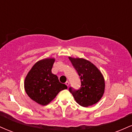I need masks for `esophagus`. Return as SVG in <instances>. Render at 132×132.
Listing matches in <instances>:
<instances>
[{
    "label": "esophagus",
    "mask_w": 132,
    "mask_h": 132,
    "mask_svg": "<svg viewBox=\"0 0 132 132\" xmlns=\"http://www.w3.org/2000/svg\"><path fill=\"white\" fill-rule=\"evenodd\" d=\"M65 84H66V85L67 86H69V82L68 81H66V82H65Z\"/></svg>",
    "instance_id": "esophagus-1"
}]
</instances>
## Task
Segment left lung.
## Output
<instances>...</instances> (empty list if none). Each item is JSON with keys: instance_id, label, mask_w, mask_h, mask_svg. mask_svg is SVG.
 <instances>
[{"instance_id": "8db88e82", "label": "left lung", "mask_w": 132, "mask_h": 132, "mask_svg": "<svg viewBox=\"0 0 132 132\" xmlns=\"http://www.w3.org/2000/svg\"><path fill=\"white\" fill-rule=\"evenodd\" d=\"M69 59L81 81L79 89H75L70 87L69 91L77 103L82 107L96 104L102 97L105 89L102 75L94 65L87 60L71 57Z\"/></svg>"}]
</instances>
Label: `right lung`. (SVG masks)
<instances>
[{
	"instance_id": "1",
	"label": "right lung",
	"mask_w": 132,
	"mask_h": 132,
	"mask_svg": "<svg viewBox=\"0 0 132 132\" xmlns=\"http://www.w3.org/2000/svg\"><path fill=\"white\" fill-rule=\"evenodd\" d=\"M54 62L53 58L38 61L25 78L24 86L27 95L40 105L48 104L61 90L68 88L51 72Z\"/></svg>"
}]
</instances>
